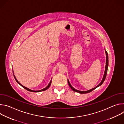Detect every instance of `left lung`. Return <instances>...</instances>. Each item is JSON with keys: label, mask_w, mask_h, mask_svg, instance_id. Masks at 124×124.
Wrapping results in <instances>:
<instances>
[{"label": "left lung", "mask_w": 124, "mask_h": 124, "mask_svg": "<svg viewBox=\"0 0 124 124\" xmlns=\"http://www.w3.org/2000/svg\"><path fill=\"white\" fill-rule=\"evenodd\" d=\"M105 54H106V63H105V70H104V75H103V78H102V79L101 81V82H100V83L97 86H96L95 87H94V88H92V89H90L89 90H87V91H79V90H77L75 88H74L72 85L71 84H70L69 80L68 79V84L69 85V86L70 87V88L75 92H78L80 94H86V93H90L91 92V91H92L93 90H94V89H95L96 88L98 87L99 86H100L104 82L105 78H106V76H107V73H108V54L107 51L105 50Z\"/></svg>", "instance_id": "1"}]
</instances>
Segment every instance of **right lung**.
Returning <instances> with one entry per match:
<instances>
[{
    "mask_svg": "<svg viewBox=\"0 0 124 124\" xmlns=\"http://www.w3.org/2000/svg\"><path fill=\"white\" fill-rule=\"evenodd\" d=\"M13 75H14V78H15V80H16V81L17 82V83L18 84H19L21 86H22L23 88H24V89H25L26 90H27V91H30V92H41V91H45V90H47L48 88L50 87V85H51V80H52V78L51 79V80L50 81V82L49 83V84H48V85L46 87V88H44V89H42V90H38V91H35V90H31V89H29V88H27V87H25V86H23V85H22L18 81H17V80L16 79V77H15V76L14 75V72H13Z\"/></svg>",
    "mask_w": 124,
    "mask_h": 124,
    "instance_id": "obj_1",
    "label": "right lung"
}]
</instances>
